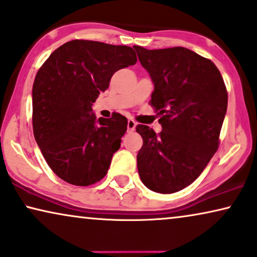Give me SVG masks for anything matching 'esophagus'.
Instances as JSON below:
<instances>
[{
	"instance_id": "esophagus-1",
	"label": "esophagus",
	"mask_w": 257,
	"mask_h": 257,
	"mask_svg": "<svg viewBox=\"0 0 257 257\" xmlns=\"http://www.w3.org/2000/svg\"><path fill=\"white\" fill-rule=\"evenodd\" d=\"M136 126H137V122L135 120H132V119H128V120H127V131L128 132L135 131Z\"/></svg>"
}]
</instances>
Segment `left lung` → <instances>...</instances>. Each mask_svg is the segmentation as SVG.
Instances as JSON below:
<instances>
[{"instance_id": "1", "label": "left lung", "mask_w": 257, "mask_h": 257, "mask_svg": "<svg viewBox=\"0 0 257 257\" xmlns=\"http://www.w3.org/2000/svg\"><path fill=\"white\" fill-rule=\"evenodd\" d=\"M133 48L154 83L150 104L163 126L157 135L149 126L137 125L143 137L138 172L151 191L171 194L191 185L215 154L227 89L215 64L189 49Z\"/></svg>"}]
</instances>
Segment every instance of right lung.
<instances>
[{
	"label": "right lung",
	"mask_w": 257,
	"mask_h": 257,
	"mask_svg": "<svg viewBox=\"0 0 257 257\" xmlns=\"http://www.w3.org/2000/svg\"><path fill=\"white\" fill-rule=\"evenodd\" d=\"M137 63L131 47L73 40L49 56L33 86V130L49 167L71 185L90 186L107 173L127 119L97 120L92 103L113 73Z\"/></svg>",
	"instance_id": "1"
}]
</instances>
